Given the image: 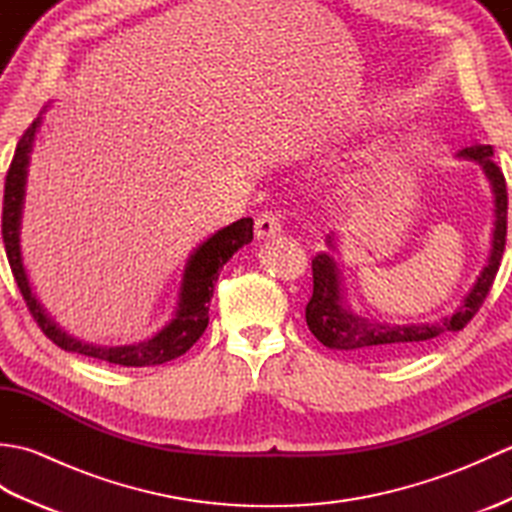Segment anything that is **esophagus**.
I'll return each instance as SVG.
<instances>
[{
  "mask_svg": "<svg viewBox=\"0 0 512 512\" xmlns=\"http://www.w3.org/2000/svg\"><path fill=\"white\" fill-rule=\"evenodd\" d=\"M281 233V224H279V217L270 211H264L262 215H257L255 220V235L257 239H268V237H275Z\"/></svg>",
  "mask_w": 512,
  "mask_h": 512,
  "instance_id": "esophagus-1",
  "label": "esophagus"
}]
</instances>
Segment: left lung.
Masks as SVG:
<instances>
[{
	"instance_id": "left-lung-1",
	"label": "left lung",
	"mask_w": 512,
	"mask_h": 512,
	"mask_svg": "<svg viewBox=\"0 0 512 512\" xmlns=\"http://www.w3.org/2000/svg\"><path fill=\"white\" fill-rule=\"evenodd\" d=\"M458 158L473 160L480 165L484 176L491 184L493 202H495V222H493V239H491V253H488L486 264L482 268L480 277L475 279L473 288L466 292V297L453 312L444 314L436 321L424 323H387L367 319L363 314L347 306L345 290H343V277L341 270L336 266V259L332 253H319L312 259V297L306 306V321L310 332L332 350H345V352H363L369 356L389 358V356H407L422 350L429 343H433L442 334L460 332L466 323H469L475 312L480 310L488 290H491L495 275L502 262L504 248H506V213H508V193H506V180L502 169L497 167L493 160V147L491 145H471L462 149ZM328 246L336 253L334 235H328Z\"/></svg>"
}]
</instances>
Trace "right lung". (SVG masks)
Here are the masks:
<instances>
[{
    "label": "right lung",
    "mask_w": 512,
    "mask_h": 512,
    "mask_svg": "<svg viewBox=\"0 0 512 512\" xmlns=\"http://www.w3.org/2000/svg\"><path fill=\"white\" fill-rule=\"evenodd\" d=\"M41 125V116L26 129L17 143L13 162H10L6 187H4V211H2V235L6 246V257L13 277L17 281V288L24 297L26 306L32 317H35L41 332L48 339L59 345L65 352H76L83 356L99 358L105 363L123 365V367H147V365H162L173 358L182 356L191 350L193 343L204 334L206 325H209V306L213 297V286L217 277H220L222 266L231 259L239 248L250 244L253 239V220L242 217V220L233 222L231 226H224L220 231L213 233L209 239L193 250L187 259L182 273L178 306L165 328L158 330L147 341H140L134 345H118V347H101L74 339L65 330H61L46 308L41 306L35 292H32L30 279L26 273L24 259H21V213H24V198H26V178H28V165H30V151L35 143V134Z\"/></svg>",
    "instance_id": "add662e5"
}]
</instances>
